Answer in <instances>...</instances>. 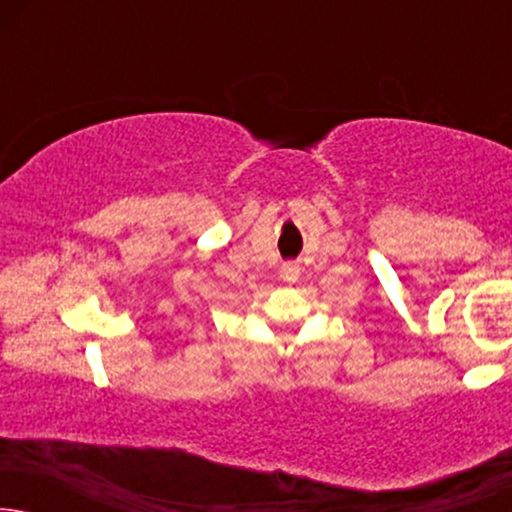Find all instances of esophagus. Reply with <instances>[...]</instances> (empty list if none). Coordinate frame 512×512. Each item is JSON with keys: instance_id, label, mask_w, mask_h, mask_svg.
<instances>
[{"instance_id": "esophagus-1", "label": "esophagus", "mask_w": 512, "mask_h": 512, "mask_svg": "<svg viewBox=\"0 0 512 512\" xmlns=\"http://www.w3.org/2000/svg\"><path fill=\"white\" fill-rule=\"evenodd\" d=\"M282 277H284V282H296V279L300 277V265L293 263V261L284 263L282 265Z\"/></svg>"}]
</instances>
